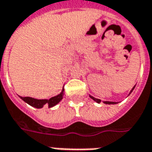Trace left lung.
Here are the masks:
<instances>
[{"instance_id":"left-lung-1","label":"left lung","mask_w":152,"mask_h":152,"mask_svg":"<svg viewBox=\"0 0 152 152\" xmlns=\"http://www.w3.org/2000/svg\"><path fill=\"white\" fill-rule=\"evenodd\" d=\"M134 88H135V86H134L133 89H131V91L129 94H131V93H132V91L134 90ZM89 97H90V98H91L93 100H94L96 102H98V103H100V102H101V100H100V99H95V98H94V97H92V96H90V95H89ZM104 102V103H106V104H115V103H116V102H108V101H105V102Z\"/></svg>"}]
</instances>
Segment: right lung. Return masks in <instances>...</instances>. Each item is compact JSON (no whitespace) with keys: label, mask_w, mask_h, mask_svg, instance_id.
<instances>
[{"label":"right lung","mask_w":152,"mask_h":152,"mask_svg":"<svg viewBox=\"0 0 152 152\" xmlns=\"http://www.w3.org/2000/svg\"><path fill=\"white\" fill-rule=\"evenodd\" d=\"M63 91H64V89H63V91L61 92V94L50 99H36L31 98V97H20V98L25 102H27L28 104L31 107H34L36 108H41L45 105L48 106L49 107H52L53 106L58 104L63 99Z\"/></svg>","instance_id":"right-lung-1"}]
</instances>
